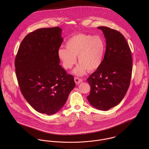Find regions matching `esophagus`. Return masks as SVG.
Masks as SVG:
<instances>
[{
    "instance_id": "34e87169",
    "label": "esophagus",
    "mask_w": 149,
    "mask_h": 149,
    "mask_svg": "<svg viewBox=\"0 0 149 149\" xmlns=\"http://www.w3.org/2000/svg\"><path fill=\"white\" fill-rule=\"evenodd\" d=\"M74 81H75V83L77 85H79L80 83L83 82V80L81 79H80V78H78V77H74Z\"/></svg>"
}]
</instances>
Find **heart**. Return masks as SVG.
<instances>
[{"instance_id": "1", "label": "heart", "mask_w": 149, "mask_h": 149, "mask_svg": "<svg viewBox=\"0 0 149 149\" xmlns=\"http://www.w3.org/2000/svg\"><path fill=\"white\" fill-rule=\"evenodd\" d=\"M66 48L58 50V57L66 69H69L76 63V57L80 65L74 73L79 76L86 70L92 72L97 69L102 64L106 52L104 39L99 36H92L79 33L72 36L66 41Z\"/></svg>"}]
</instances>
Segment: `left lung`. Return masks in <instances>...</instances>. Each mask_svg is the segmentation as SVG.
I'll return each instance as SVG.
<instances>
[{"label": "left lung", "instance_id": "8db88e82", "mask_svg": "<svg viewBox=\"0 0 149 149\" xmlns=\"http://www.w3.org/2000/svg\"><path fill=\"white\" fill-rule=\"evenodd\" d=\"M97 28L103 32L106 49L102 64L87 79L91 86L87 99L95 108L107 111L117 106L126 94L132 60L131 50L122 34L106 26Z\"/></svg>", "mask_w": 149, "mask_h": 149}]
</instances>
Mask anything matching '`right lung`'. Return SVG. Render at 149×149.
<instances>
[{
    "label": "right lung",
    "instance_id": "add662e5",
    "mask_svg": "<svg viewBox=\"0 0 149 149\" xmlns=\"http://www.w3.org/2000/svg\"><path fill=\"white\" fill-rule=\"evenodd\" d=\"M59 27L42 28L22 40L15 59L22 94L40 113L52 115L64 106L75 83L60 65L58 50L63 41Z\"/></svg>",
    "mask_w": 149,
    "mask_h": 149
}]
</instances>
